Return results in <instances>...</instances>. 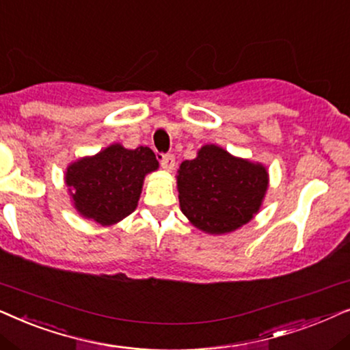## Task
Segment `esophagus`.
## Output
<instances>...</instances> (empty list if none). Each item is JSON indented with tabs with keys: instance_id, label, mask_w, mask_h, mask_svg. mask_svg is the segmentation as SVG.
<instances>
[{
	"instance_id": "obj_1",
	"label": "esophagus",
	"mask_w": 350,
	"mask_h": 350,
	"mask_svg": "<svg viewBox=\"0 0 350 350\" xmlns=\"http://www.w3.org/2000/svg\"><path fill=\"white\" fill-rule=\"evenodd\" d=\"M158 158H160L161 167H163V170H166V171H171L176 165V158H174V155H172V153H160Z\"/></svg>"
}]
</instances>
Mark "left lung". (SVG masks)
I'll use <instances>...</instances> for the list:
<instances>
[{
	"label": "left lung",
	"mask_w": 350,
	"mask_h": 350,
	"mask_svg": "<svg viewBox=\"0 0 350 350\" xmlns=\"http://www.w3.org/2000/svg\"><path fill=\"white\" fill-rule=\"evenodd\" d=\"M269 172L260 163L237 158L217 146H203L180 163L179 203L190 222L206 234H229L250 222L262 204Z\"/></svg>",
	"instance_id": "left-lung-1"
}]
</instances>
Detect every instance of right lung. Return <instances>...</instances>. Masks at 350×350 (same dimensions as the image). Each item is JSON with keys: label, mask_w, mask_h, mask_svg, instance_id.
Listing matches in <instances>:
<instances>
[{"label": "right lung", "mask_w": 350, "mask_h": 350, "mask_svg": "<svg viewBox=\"0 0 350 350\" xmlns=\"http://www.w3.org/2000/svg\"><path fill=\"white\" fill-rule=\"evenodd\" d=\"M155 170L158 160L148 147L129 150L111 144L96 155L72 163L65 171V184L83 217L113 226L136 209L144 178Z\"/></svg>", "instance_id": "1"}]
</instances>
